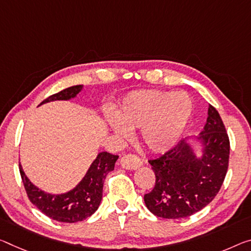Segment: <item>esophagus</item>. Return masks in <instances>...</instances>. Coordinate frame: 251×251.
Wrapping results in <instances>:
<instances>
[{
    "label": "esophagus",
    "instance_id": "obj_1",
    "mask_svg": "<svg viewBox=\"0 0 251 251\" xmlns=\"http://www.w3.org/2000/svg\"><path fill=\"white\" fill-rule=\"evenodd\" d=\"M121 165L126 170H135L142 165V161L136 155L126 154L121 158Z\"/></svg>",
    "mask_w": 251,
    "mask_h": 251
}]
</instances>
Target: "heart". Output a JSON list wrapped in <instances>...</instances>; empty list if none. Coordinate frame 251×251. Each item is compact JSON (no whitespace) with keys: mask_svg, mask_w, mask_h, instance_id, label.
<instances>
[{"mask_svg":"<svg viewBox=\"0 0 251 251\" xmlns=\"http://www.w3.org/2000/svg\"><path fill=\"white\" fill-rule=\"evenodd\" d=\"M192 113V101L183 91L143 90L129 94L110 119L111 129L126 136L127 128H141L142 141L153 152H165L180 137Z\"/></svg>","mask_w":251,"mask_h":251,"instance_id":"obj_1","label":"heart"}]
</instances>
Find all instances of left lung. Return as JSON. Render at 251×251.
<instances>
[{
    "instance_id": "left-lung-1",
    "label": "left lung",
    "mask_w": 251,
    "mask_h": 251,
    "mask_svg": "<svg viewBox=\"0 0 251 251\" xmlns=\"http://www.w3.org/2000/svg\"><path fill=\"white\" fill-rule=\"evenodd\" d=\"M198 157L188 141H181L160 157L149 160L155 173L154 189L144 196L155 216L181 219L192 216L211 202L225 181L230 142L218 110L210 105Z\"/></svg>"
}]
</instances>
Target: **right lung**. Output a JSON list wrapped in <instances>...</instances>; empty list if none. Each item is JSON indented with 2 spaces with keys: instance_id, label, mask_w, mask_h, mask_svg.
Wrapping results in <instances>:
<instances>
[{
  "instance_id": "1",
  "label": "right lung",
  "mask_w": 251,
  "mask_h": 251,
  "mask_svg": "<svg viewBox=\"0 0 251 251\" xmlns=\"http://www.w3.org/2000/svg\"><path fill=\"white\" fill-rule=\"evenodd\" d=\"M81 89L82 85L69 87L51 95L40 105L53 100H69L77 96ZM117 158L118 155L107 152L99 153L80 183L69 192L62 194L43 192L30 182L23 172L21 164L19 169L27 198L40 211L55 221L74 224L85 220L98 209L102 198L104 181L107 174L114 170Z\"/></svg>"
}]
</instances>
